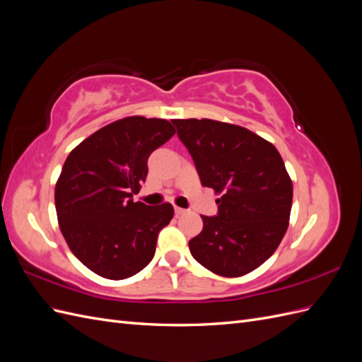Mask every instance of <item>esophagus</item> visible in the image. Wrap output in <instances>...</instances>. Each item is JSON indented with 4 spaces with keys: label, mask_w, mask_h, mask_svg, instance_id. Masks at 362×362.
<instances>
[{
    "label": "esophagus",
    "mask_w": 362,
    "mask_h": 362,
    "mask_svg": "<svg viewBox=\"0 0 362 362\" xmlns=\"http://www.w3.org/2000/svg\"><path fill=\"white\" fill-rule=\"evenodd\" d=\"M185 211H187V210H184V208H181V206H175V214H177V216H181Z\"/></svg>",
    "instance_id": "1"
}]
</instances>
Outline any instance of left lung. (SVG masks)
Wrapping results in <instances>:
<instances>
[{"mask_svg": "<svg viewBox=\"0 0 362 362\" xmlns=\"http://www.w3.org/2000/svg\"><path fill=\"white\" fill-rule=\"evenodd\" d=\"M204 187L221 198L201 216L189 242L193 258L216 275L243 276L272 257L286 235L293 184L278 149L252 131L211 119H173Z\"/></svg>", "mask_w": 362, "mask_h": 362, "instance_id": "1", "label": "left lung"}]
</instances>
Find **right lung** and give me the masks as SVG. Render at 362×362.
<instances>
[{"label": "right lung", "instance_id": "obj_1", "mask_svg": "<svg viewBox=\"0 0 362 362\" xmlns=\"http://www.w3.org/2000/svg\"><path fill=\"white\" fill-rule=\"evenodd\" d=\"M175 134L166 119L129 116L98 129L71 151L56 184L60 231L72 254L107 279H125L154 258L173 206L134 202L148 158Z\"/></svg>", "mask_w": 362, "mask_h": 362}]
</instances>
